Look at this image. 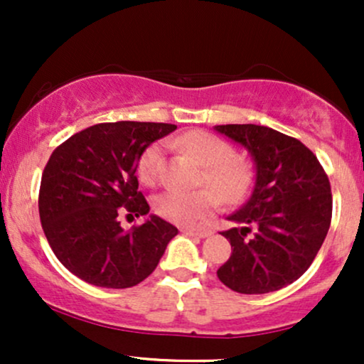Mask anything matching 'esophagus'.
<instances>
[{"instance_id":"obj_1","label":"esophagus","mask_w":364,"mask_h":364,"mask_svg":"<svg viewBox=\"0 0 364 364\" xmlns=\"http://www.w3.org/2000/svg\"><path fill=\"white\" fill-rule=\"evenodd\" d=\"M183 232L188 236H195V237H208L212 235L210 231H198V229H185Z\"/></svg>"}]
</instances>
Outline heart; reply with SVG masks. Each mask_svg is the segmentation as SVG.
<instances>
[{
    "label": "heart",
    "instance_id": "1",
    "mask_svg": "<svg viewBox=\"0 0 364 364\" xmlns=\"http://www.w3.org/2000/svg\"><path fill=\"white\" fill-rule=\"evenodd\" d=\"M176 145L205 166L202 183L214 188L196 191L169 190L161 193L154 205L162 219L178 225H191L219 210L223 200L237 203L245 198L253 183V166L248 159L236 156L228 141L203 129H195L181 136ZM162 168L164 147L154 141L139 157L136 173L144 185L152 186L161 179Z\"/></svg>",
    "mask_w": 364,
    "mask_h": 364
}]
</instances>
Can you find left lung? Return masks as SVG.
Here are the masks:
<instances>
[{"label": "left lung", "instance_id": "8db88e82", "mask_svg": "<svg viewBox=\"0 0 364 364\" xmlns=\"http://www.w3.org/2000/svg\"><path fill=\"white\" fill-rule=\"evenodd\" d=\"M215 129L253 157V193L228 217L229 260L217 277L241 294H265L306 272L327 236L332 193L323 168L299 140L260 124H219Z\"/></svg>", "mask_w": 364, "mask_h": 364}]
</instances>
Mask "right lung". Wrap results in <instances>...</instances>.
Instances as JSON below:
<instances>
[{
    "label": "right lung",
    "instance_id": "1",
    "mask_svg": "<svg viewBox=\"0 0 364 364\" xmlns=\"http://www.w3.org/2000/svg\"><path fill=\"white\" fill-rule=\"evenodd\" d=\"M174 129L168 123H101L54 149L41 179V224L58 260L78 279L124 289L156 270L178 229L150 215L124 231L118 214H149L136 179L139 157Z\"/></svg>",
    "mask_w": 364,
    "mask_h": 364
}]
</instances>
